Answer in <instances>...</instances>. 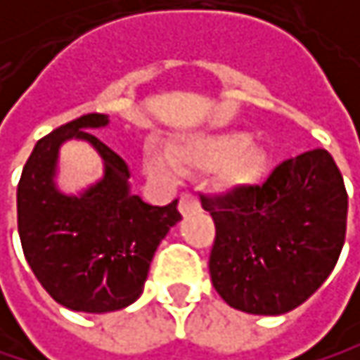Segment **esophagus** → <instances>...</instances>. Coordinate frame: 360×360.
I'll use <instances>...</instances> for the list:
<instances>
[{"mask_svg": "<svg viewBox=\"0 0 360 360\" xmlns=\"http://www.w3.org/2000/svg\"><path fill=\"white\" fill-rule=\"evenodd\" d=\"M198 209H200V202L194 194L184 192L181 196H179V211H181V215H188V213L198 211Z\"/></svg>", "mask_w": 360, "mask_h": 360, "instance_id": "esophagus-1", "label": "esophagus"}]
</instances>
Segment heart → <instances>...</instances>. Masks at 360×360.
<instances>
[{
    "instance_id": "b5f03b06",
    "label": "heart",
    "mask_w": 360,
    "mask_h": 360,
    "mask_svg": "<svg viewBox=\"0 0 360 360\" xmlns=\"http://www.w3.org/2000/svg\"><path fill=\"white\" fill-rule=\"evenodd\" d=\"M176 164L184 168H217L226 188H247L259 181L268 166L264 145L249 141L245 132H217L172 145L170 153L158 143L147 147V166L158 174H172Z\"/></svg>"
}]
</instances>
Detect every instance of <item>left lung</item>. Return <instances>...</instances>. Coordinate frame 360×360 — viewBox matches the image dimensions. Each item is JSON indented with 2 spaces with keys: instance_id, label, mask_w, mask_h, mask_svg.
<instances>
[{
  "instance_id": "1",
  "label": "left lung",
  "mask_w": 360,
  "mask_h": 360,
  "mask_svg": "<svg viewBox=\"0 0 360 360\" xmlns=\"http://www.w3.org/2000/svg\"><path fill=\"white\" fill-rule=\"evenodd\" d=\"M200 200L215 221L211 281L236 310L285 314L302 306L340 259L348 194L327 149L281 162L262 186Z\"/></svg>"
}]
</instances>
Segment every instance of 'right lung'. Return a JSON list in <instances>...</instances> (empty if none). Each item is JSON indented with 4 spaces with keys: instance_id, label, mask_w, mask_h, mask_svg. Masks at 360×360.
I'll return each instance as SVG.
<instances>
[{
    "instance_id": "1",
    "label": "right lung",
    "mask_w": 360,
    "mask_h": 360,
    "mask_svg": "<svg viewBox=\"0 0 360 360\" xmlns=\"http://www.w3.org/2000/svg\"><path fill=\"white\" fill-rule=\"evenodd\" d=\"M107 122L105 113H88L39 139L16 190L18 236L35 278L60 306L90 314L139 300L160 240L181 219L176 200L151 207L130 194L126 162L90 132ZM67 138L88 140L105 164V176L82 197L53 186L58 147Z\"/></svg>"
}]
</instances>
